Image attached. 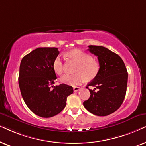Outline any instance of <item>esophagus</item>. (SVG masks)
Instances as JSON below:
<instances>
[{
	"instance_id": "esophagus-1",
	"label": "esophagus",
	"mask_w": 146,
	"mask_h": 146,
	"mask_svg": "<svg viewBox=\"0 0 146 146\" xmlns=\"http://www.w3.org/2000/svg\"><path fill=\"white\" fill-rule=\"evenodd\" d=\"M79 89H80V87H77V86H75L73 87V91H75V92H76V91H78Z\"/></svg>"
}]
</instances>
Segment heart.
<instances>
[{
    "label": "heart",
    "instance_id": "1",
    "mask_svg": "<svg viewBox=\"0 0 146 146\" xmlns=\"http://www.w3.org/2000/svg\"><path fill=\"white\" fill-rule=\"evenodd\" d=\"M65 57L69 60L76 62L77 65L75 74H65L61 77L62 83L67 85H79L85 81L92 80L98 75L100 69V63L89 54L81 50L75 49L66 53ZM53 69L57 75L63 73L64 63L60 56H57L53 60Z\"/></svg>",
    "mask_w": 146,
    "mask_h": 146
}]
</instances>
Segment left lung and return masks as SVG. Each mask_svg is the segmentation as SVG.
I'll return each mask as SVG.
<instances>
[{
  "label": "left lung",
  "mask_w": 146,
  "mask_h": 146,
  "mask_svg": "<svg viewBox=\"0 0 146 146\" xmlns=\"http://www.w3.org/2000/svg\"><path fill=\"white\" fill-rule=\"evenodd\" d=\"M88 50L98 57L100 69L97 76L87 85L90 97L83 102L87 111L98 116H106L121 106L127 90L128 74L121 58L104 46L89 45Z\"/></svg>",
  "instance_id": "8db88e82"
}]
</instances>
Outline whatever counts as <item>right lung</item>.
Listing matches in <instances>:
<instances>
[{"label": "right lung", "mask_w": 146, "mask_h": 146, "mask_svg": "<svg viewBox=\"0 0 146 146\" xmlns=\"http://www.w3.org/2000/svg\"><path fill=\"white\" fill-rule=\"evenodd\" d=\"M59 54L57 48L39 47L21 62L19 85L23 100L31 111L42 117L59 113L73 92V87L63 83L50 87L57 79L53 62Z\"/></svg>", "instance_id": "right-lung-1"}]
</instances>
